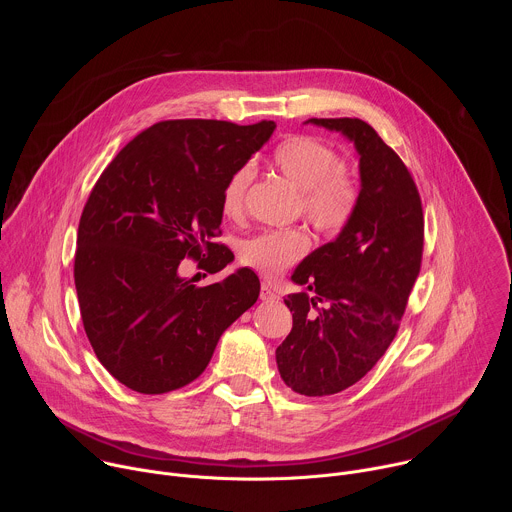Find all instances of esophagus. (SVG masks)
<instances>
[{
    "label": "esophagus",
    "instance_id": "esophagus-1",
    "mask_svg": "<svg viewBox=\"0 0 512 512\" xmlns=\"http://www.w3.org/2000/svg\"><path fill=\"white\" fill-rule=\"evenodd\" d=\"M259 298H261L263 302H275L279 296L275 294V291H273L267 283H263V285H261V291H259Z\"/></svg>",
    "mask_w": 512,
    "mask_h": 512
}]
</instances>
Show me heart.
Returning a JSON list of instances; mask_svg holds the SVG:
<instances>
[{
  "label": "heart",
  "instance_id": "obj_1",
  "mask_svg": "<svg viewBox=\"0 0 512 512\" xmlns=\"http://www.w3.org/2000/svg\"><path fill=\"white\" fill-rule=\"evenodd\" d=\"M271 164L291 184L302 190V212L324 235H338L358 206V182L340 164V154L330 143L314 135H289L271 154ZM251 168H237L223 192L221 212L239 218L245 210V194ZM310 249V239L300 229L265 231L241 245V261L265 277H275L298 263Z\"/></svg>",
  "mask_w": 512,
  "mask_h": 512
}]
</instances>
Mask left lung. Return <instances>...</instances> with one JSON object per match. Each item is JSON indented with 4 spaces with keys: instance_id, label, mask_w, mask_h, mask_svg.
Returning a JSON list of instances; mask_svg holds the SVG:
<instances>
[{
    "instance_id": "1",
    "label": "left lung",
    "mask_w": 512,
    "mask_h": 512,
    "mask_svg": "<svg viewBox=\"0 0 512 512\" xmlns=\"http://www.w3.org/2000/svg\"><path fill=\"white\" fill-rule=\"evenodd\" d=\"M348 137L360 194L350 223L291 275L308 291L283 302L294 328L277 346L283 383L306 397L352 387L393 342L423 255V208L401 158L362 119H308Z\"/></svg>"
}]
</instances>
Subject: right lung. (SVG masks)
<instances>
[{
	"mask_svg": "<svg viewBox=\"0 0 512 512\" xmlns=\"http://www.w3.org/2000/svg\"><path fill=\"white\" fill-rule=\"evenodd\" d=\"M273 129V121H160L97 180L79 223L75 285L97 358L131 391L162 395L198 379L221 334L257 302L249 267L206 287L178 267L206 257L216 273L235 259L214 243L221 192Z\"/></svg>",
	"mask_w": 512,
	"mask_h": 512,
	"instance_id": "add662e5",
	"label": "right lung"
}]
</instances>
